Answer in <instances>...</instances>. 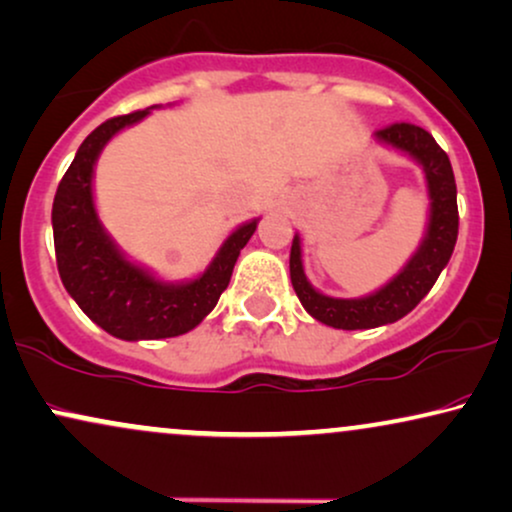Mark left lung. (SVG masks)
Segmentation results:
<instances>
[{
    "label": "left lung",
    "instance_id": "1",
    "mask_svg": "<svg viewBox=\"0 0 512 512\" xmlns=\"http://www.w3.org/2000/svg\"><path fill=\"white\" fill-rule=\"evenodd\" d=\"M375 139L390 144L399 151L409 153L416 163L423 165L430 193V224L425 241L420 243L416 255L397 276L380 288L378 293L359 297V300H340L328 297L312 288L302 269L300 236L293 238L290 248V281L302 307L326 326L342 331H361L378 328L385 323L399 321L430 293L442 269L449 264L458 238V205H456V179L446 155L430 132L411 122H394L375 132Z\"/></svg>",
    "mask_w": 512,
    "mask_h": 512
}]
</instances>
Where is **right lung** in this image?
<instances>
[{
    "instance_id": "right-lung-1",
    "label": "right lung",
    "mask_w": 512,
    "mask_h": 512,
    "mask_svg": "<svg viewBox=\"0 0 512 512\" xmlns=\"http://www.w3.org/2000/svg\"><path fill=\"white\" fill-rule=\"evenodd\" d=\"M155 108V106H151ZM134 111L106 120L82 141L63 174L51 208L58 274L70 297L103 331L120 340H158L189 333L208 316L231 281L234 264L255 234L257 219L226 238L203 276L189 283H163L122 257L96 217L94 163L122 127L151 113Z\"/></svg>"
}]
</instances>
